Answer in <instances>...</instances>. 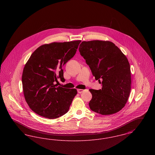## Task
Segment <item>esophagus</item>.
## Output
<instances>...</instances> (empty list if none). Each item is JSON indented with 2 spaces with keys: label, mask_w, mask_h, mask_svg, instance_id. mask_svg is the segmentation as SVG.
I'll use <instances>...</instances> for the list:
<instances>
[{
  "label": "esophagus",
  "mask_w": 155,
  "mask_h": 155,
  "mask_svg": "<svg viewBox=\"0 0 155 155\" xmlns=\"http://www.w3.org/2000/svg\"><path fill=\"white\" fill-rule=\"evenodd\" d=\"M83 91H84V89H77V92H78V93H79V94H81Z\"/></svg>",
  "instance_id": "esophagus-1"
}]
</instances>
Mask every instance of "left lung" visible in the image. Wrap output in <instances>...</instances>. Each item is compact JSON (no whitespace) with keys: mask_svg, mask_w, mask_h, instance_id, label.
<instances>
[{"mask_svg":"<svg viewBox=\"0 0 155 155\" xmlns=\"http://www.w3.org/2000/svg\"><path fill=\"white\" fill-rule=\"evenodd\" d=\"M79 51L95 80H102L101 89H89L92 95L89 103L91 110L102 115L121 110L131 91L130 66L126 56L110 41H83Z\"/></svg>","mask_w":155,"mask_h":155,"instance_id":"1","label":"left lung"}]
</instances>
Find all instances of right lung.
I'll use <instances>...</instances> for the list:
<instances>
[{"instance_id":"right-lung-1","label":"right lung","mask_w":155,"mask_h":155,"mask_svg":"<svg viewBox=\"0 0 155 155\" xmlns=\"http://www.w3.org/2000/svg\"><path fill=\"white\" fill-rule=\"evenodd\" d=\"M81 42L43 45L30 56L22 72V88L27 103L37 114L53 119L69 110L77 89L54 84L58 78L65 81L62 67L75 55Z\"/></svg>"}]
</instances>
